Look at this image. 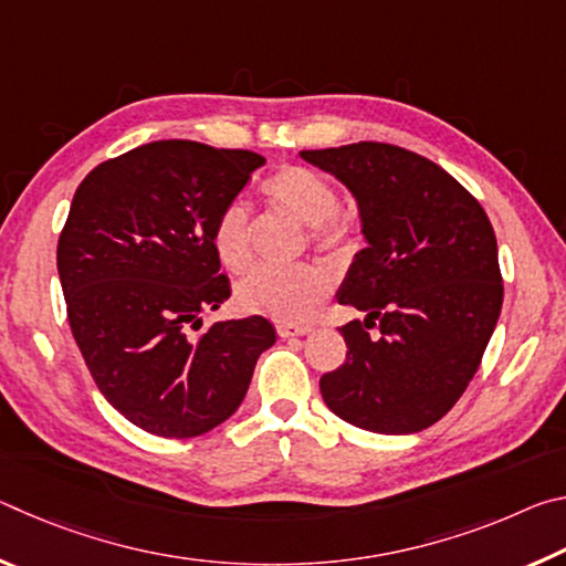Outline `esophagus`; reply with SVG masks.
I'll list each match as a JSON object with an SVG mask.
<instances>
[{
  "mask_svg": "<svg viewBox=\"0 0 566 566\" xmlns=\"http://www.w3.org/2000/svg\"><path fill=\"white\" fill-rule=\"evenodd\" d=\"M276 332H280L282 339H294V337H304V334H310L312 327H304V324H280Z\"/></svg>",
  "mask_w": 566,
  "mask_h": 566,
  "instance_id": "obj_1",
  "label": "esophagus"
}]
</instances>
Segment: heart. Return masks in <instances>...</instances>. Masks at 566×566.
I'll use <instances>...</instances> for the list:
<instances>
[{"label": "heart", "instance_id": "b5f03b06", "mask_svg": "<svg viewBox=\"0 0 566 566\" xmlns=\"http://www.w3.org/2000/svg\"><path fill=\"white\" fill-rule=\"evenodd\" d=\"M262 195L282 212L300 219L306 227H314L312 237L319 247H339L347 242V224L337 219V191L317 171L296 165L276 169L262 185ZM212 247L217 260L229 272H244L252 262L249 212L242 202L227 205L219 212L212 229ZM329 290V274L317 264H300L292 270L262 266L237 284L234 300L239 310L249 314H262L276 322H300L310 317Z\"/></svg>", "mask_w": 566, "mask_h": 566}]
</instances>
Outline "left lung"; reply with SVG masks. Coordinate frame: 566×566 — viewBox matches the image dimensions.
<instances>
[{
  "instance_id": "left-lung-1",
  "label": "left lung",
  "mask_w": 566,
  "mask_h": 566,
  "mask_svg": "<svg viewBox=\"0 0 566 566\" xmlns=\"http://www.w3.org/2000/svg\"><path fill=\"white\" fill-rule=\"evenodd\" d=\"M300 157L354 197L367 242L337 292L364 322L339 329L347 361L319 379L324 405L367 432H421L464 395L500 319L490 217L452 175L401 147L359 142Z\"/></svg>"
}]
</instances>
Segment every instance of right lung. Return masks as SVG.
I'll list each match as a JSON object with an SVG mask.
<instances>
[{
	"label": "right lung",
	"mask_w": 566,
	"mask_h": 566,
	"mask_svg": "<svg viewBox=\"0 0 566 566\" xmlns=\"http://www.w3.org/2000/svg\"><path fill=\"white\" fill-rule=\"evenodd\" d=\"M264 161L161 139L94 167L74 191L56 247L74 342L104 399L149 434L222 424L276 342L264 317L189 332L229 300L212 229Z\"/></svg>",
	"instance_id": "add662e5"
}]
</instances>
